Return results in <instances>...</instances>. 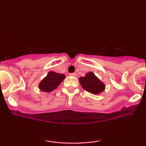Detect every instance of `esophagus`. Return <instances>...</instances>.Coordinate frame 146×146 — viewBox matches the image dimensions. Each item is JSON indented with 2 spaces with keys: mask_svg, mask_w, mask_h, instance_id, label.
<instances>
[{
  "mask_svg": "<svg viewBox=\"0 0 146 146\" xmlns=\"http://www.w3.org/2000/svg\"><path fill=\"white\" fill-rule=\"evenodd\" d=\"M69 75H70V76H72V77H75V76H76V73H70Z\"/></svg>",
  "mask_w": 146,
  "mask_h": 146,
  "instance_id": "1",
  "label": "esophagus"
}]
</instances>
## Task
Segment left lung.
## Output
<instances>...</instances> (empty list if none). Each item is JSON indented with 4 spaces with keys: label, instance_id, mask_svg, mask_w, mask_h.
Wrapping results in <instances>:
<instances>
[{
    "label": "left lung",
    "instance_id": "1",
    "mask_svg": "<svg viewBox=\"0 0 146 146\" xmlns=\"http://www.w3.org/2000/svg\"><path fill=\"white\" fill-rule=\"evenodd\" d=\"M79 80L84 89L92 94H100L105 90L104 84L93 72L86 73L84 77H80Z\"/></svg>",
    "mask_w": 146,
    "mask_h": 146
}]
</instances>
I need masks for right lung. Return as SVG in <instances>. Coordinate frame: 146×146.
<instances>
[{"label": "right lung", "mask_w": 146, "mask_h": 146, "mask_svg": "<svg viewBox=\"0 0 146 146\" xmlns=\"http://www.w3.org/2000/svg\"><path fill=\"white\" fill-rule=\"evenodd\" d=\"M65 78L66 76L62 73L50 71L48 73L47 75L40 82L38 88L42 91L50 93L56 89Z\"/></svg>", "instance_id": "obj_1"}]
</instances>
